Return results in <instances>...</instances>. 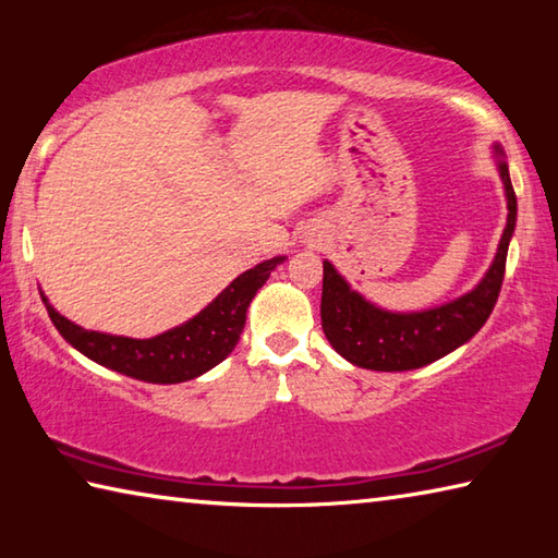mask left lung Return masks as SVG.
<instances>
[{"label": "left lung", "instance_id": "left-lung-1", "mask_svg": "<svg viewBox=\"0 0 558 558\" xmlns=\"http://www.w3.org/2000/svg\"><path fill=\"white\" fill-rule=\"evenodd\" d=\"M495 162L505 184L507 226L499 239L493 266L483 280L465 295L421 313H391L366 300L362 292L339 276L332 263L325 260L323 276V329L329 344L347 362L372 372H409L433 364L436 359L456 352L470 342L487 323L502 290L507 248L517 226V196L509 179L502 147L495 145Z\"/></svg>", "mask_w": 558, "mask_h": 558}]
</instances>
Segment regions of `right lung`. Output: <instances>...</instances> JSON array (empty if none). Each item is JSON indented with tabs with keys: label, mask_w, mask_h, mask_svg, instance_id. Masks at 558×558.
Here are the masks:
<instances>
[{
	"label": "right lung",
	"mask_w": 558,
	"mask_h": 558,
	"mask_svg": "<svg viewBox=\"0 0 558 558\" xmlns=\"http://www.w3.org/2000/svg\"><path fill=\"white\" fill-rule=\"evenodd\" d=\"M282 260H286V256H276L241 272L199 315L149 339L83 329L71 323L69 317L56 313L44 292L41 300L49 310L51 323L65 342L96 364L147 384H182L214 369L216 364H221L233 352L243 332L251 300L256 298L263 282L270 278V272Z\"/></svg>",
	"instance_id": "add662e5"
}]
</instances>
